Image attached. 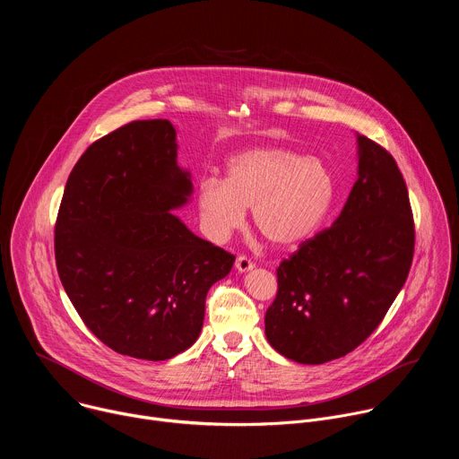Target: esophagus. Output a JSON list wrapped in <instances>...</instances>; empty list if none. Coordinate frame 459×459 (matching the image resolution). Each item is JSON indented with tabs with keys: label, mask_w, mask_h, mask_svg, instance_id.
I'll return each instance as SVG.
<instances>
[{
	"label": "esophagus",
	"mask_w": 459,
	"mask_h": 459,
	"mask_svg": "<svg viewBox=\"0 0 459 459\" xmlns=\"http://www.w3.org/2000/svg\"><path fill=\"white\" fill-rule=\"evenodd\" d=\"M254 267V261L250 259V257H247V255H238L236 257V269L239 271V273H247V271H250Z\"/></svg>",
	"instance_id": "esophagus-1"
}]
</instances>
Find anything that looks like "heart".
Listing matches in <instances>:
<instances>
[{
	"label": "heart",
	"instance_id": "1",
	"mask_svg": "<svg viewBox=\"0 0 459 459\" xmlns=\"http://www.w3.org/2000/svg\"><path fill=\"white\" fill-rule=\"evenodd\" d=\"M334 178L317 158L283 147L245 151L227 163V179L204 178L198 209L205 232L227 239L252 207L257 230L276 245H292L316 230L334 200Z\"/></svg>",
	"mask_w": 459,
	"mask_h": 459
}]
</instances>
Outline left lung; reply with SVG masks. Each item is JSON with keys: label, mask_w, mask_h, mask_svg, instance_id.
Here are the masks:
<instances>
[{"label": "left lung", "mask_w": 459, "mask_h": 459, "mask_svg": "<svg viewBox=\"0 0 459 459\" xmlns=\"http://www.w3.org/2000/svg\"><path fill=\"white\" fill-rule=\"evenodd\" d=\"M358 145V179L342 214L276 269L278 294L265 314V334L298 363H326L359 347L412 265L414 220L398 163L365 136Z\"/></svg>", "instance_id": "left-lung-1"}]
</instances>
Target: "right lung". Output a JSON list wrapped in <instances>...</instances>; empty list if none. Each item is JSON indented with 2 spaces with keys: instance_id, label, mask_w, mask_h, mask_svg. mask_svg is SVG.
<instances>
[{
  "instance_id": "add662e5",
  "label": "right lung",
  "mask_w": 459,
  "mask_h": 459,
  "mask_svg": "<svg viewBox=\"0 0 459 459\" xmlns=\"http://www.w3.org/2000/svg\"><path fill=\"white\" fill-rule=\"evenodd\" d=\"M169 119L130 121L74 165L54 227L56 267L89 331L123 356L163 361L198 340L209 289L236 255L192 234Z\"/></svg>"
}]
</instances>
